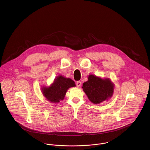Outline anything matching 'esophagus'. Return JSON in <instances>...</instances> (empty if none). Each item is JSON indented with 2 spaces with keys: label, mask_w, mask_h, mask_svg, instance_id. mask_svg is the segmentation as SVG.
I'll return each instance as SVG.
<instances>
[{
  "label": "esophagus",
  "mask_w": 150,
  "mask_h": 150,
  "mask_svg": "<svg viewBox=\"0 0 150 150\" xmlns=\"http://www.w3.org/2000/svg\"><path fill=\"white\" fill-rule=\"evenodd\" d=\"M81 81H78L77 82H76V86L79 88L80 85H81Z\"/></svg>",
  "instance_id": "obj_1"
}]
</instances>
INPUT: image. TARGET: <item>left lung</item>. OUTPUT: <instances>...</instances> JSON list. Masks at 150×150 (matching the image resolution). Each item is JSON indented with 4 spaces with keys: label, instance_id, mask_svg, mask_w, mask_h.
Segmentation results:
<instances>
[{
    "label": "left lung",
    "instance_id": "left-lung-1",
    "mask_svg": "<svg viewBox=\"0 0 150 150\" xmlns=\"http://www.w3.org/2000/svg\"><path fill=\"white\" fill-rule=\"evenodd\" d=\"M82 88L91 102L99 104L112 97L114 84L110 79H102L94 75H89L88 81L83 83Z\"/></svg>",
    "mask_w": 150,
    "mask_h": 150
}]
</instances>
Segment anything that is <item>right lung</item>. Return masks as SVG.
Segmentation results:
<instances>
[{"label": "right lung", "instance_id": "1", "mask_svg": "<svg viewBox=\"0 0 150 150\" xmlns=\"http://www.w3.org/2000/svg\"><path fill=\"white\" fill-rule=\"evenodd\" d=\"M75 86V82L71 79L59 75L50 86L43 87L42 91L48 100L52 103H58L64 99L68 89Z\"/></svg>", "mask_w": 150, "mask_h": 150}]
</instances>
